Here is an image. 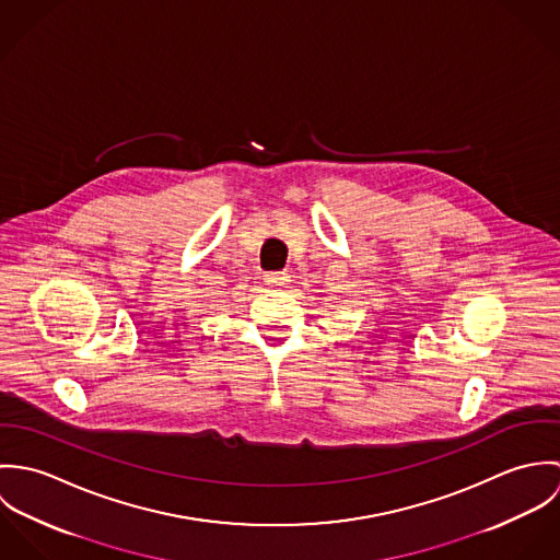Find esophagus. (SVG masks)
Segmentation results:
<instances>
[{
	"label": "esophagus",
	"mask_w": 560,
	"mask_h": 560,
	"mask_svg": "<svg viewBox=\"0 0 560 560\" xmlns=\"http://www.w3.org/2000/svg\"><path fill=\"white\" fill-rule=\"evenodd\" d=\"M265 282H267V287H271V289H284V287H289L291 276H289L287 271H271V273L265 276Z\"/></svg>",
	"instance_id": "esophagus-1"
}]
</instances>
